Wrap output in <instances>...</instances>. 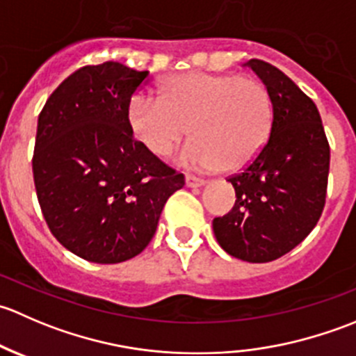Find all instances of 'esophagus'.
<instances>
[{"mask_svg": "<svg viewBox=\"0 0 356 356\" xmlns=\"http://www.w3.org/2000/svg\"><path fill=\"white\" fill-rule=\"evenodd\" d=\"M184 181H186V186H188V188H200V186L204 184L203 179L196 177V175H191V174H186Z\"/></svg>", "mask_w": 356, "mask_h": 356, "instance_id": "obj_1", "label": "esophagus"}]
</instances>
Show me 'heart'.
<instances>
[{
    "label": "heart",
    "mask_w": 356,
    "mask_h": 356,
    "mask_svg": "<svg viewBox=\"0 0 356 356\" xmlns=\"http://www.w3.org/2000/svg\"><path fill=\"white\" fill-rule=\"evenodd\" d=\"M274 125L267 86L251 75L184 72L156 86V98L134 96L127 127L152 155L167 156L193 139L181 160L203 170L238 172L261 153Z\"/></svg>",
    "instance_id": "obj_1"
}]
</instances>
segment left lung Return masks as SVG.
Returning a JSON list of instances; mask_svg holds the SVG:
<instances>
[{"label": "left lung", "instance_id": "8db88e82", "mask_svg": "<svg viewBox=\"0 0 356 356\" xmlns=\"http://www.w3.org/2000/svg\"><path fill=\"white\" fill-rule=\"evenodd\" d=\"M274 102V125L261 153L227 179L236 203L213 218L222 250L250 264L277 260L300 245L321 218L331 148L315 103L264 60L246 63Z\"/></svg>", "mask_w": 356, "mask_h": 356}]
</instances>
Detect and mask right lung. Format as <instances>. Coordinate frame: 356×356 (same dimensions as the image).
I'll return each mask as SVG.
<instances>
[{
	"label": "right lung",
	"mask_w": 356,
	"mask_h": 356,
	"mask_svg": "<svg viewBox=\"0 0 356 356\" xmlns=\"http://www.w3.org/2000/svg\"><path fill=\"white\" fill-rule=\"evenodd\" d=\"M118 62L86 65L39 113L32 172L42 217L68 251L120 264L149 245L184 175L139 145L127 127L132 95L148 81Z\"/></svg>",
	"instance_id": "add662e5"
}]
</instances>
